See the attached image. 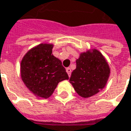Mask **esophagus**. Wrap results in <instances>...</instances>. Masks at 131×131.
Returning <instances> with one entry per match:
<instances>
[{
  "label": "esophagus",
  "instance_id": "obj_1",
  "mask_svg": "<svg viewBox=\"0 0 131 131\" xmlns=\"http://www.w3.org/2000/svg\"><path fill=\"white\" fill-rule=\"evenodd\" d=\"M66 71H67V74H68V75L69 76H70V75H71V69L70 68V67H67V69H66Z\"/></svg>",
  "mask_w": 131,
  "mask_h": 131
}]
</instances>
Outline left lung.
<instances>
[{
	"label": "left lung",
	"mask_w": 131,
	"mask_h": 131,
	"mask_svg": "<svg viewBox=\"0 0 131 131\" xmlns=\"http://www.w3.org/2000/svg\"><path fill=\"white\" fill-rule=\"evenodd\" d=\"M110 75V68L102 54L96 50L88 51L76 60L70 82L81 97L88 98L104 88Z\"/></svg>",
	"instance_id": "8db88e82"
}]
</instances>
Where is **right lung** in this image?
Segmentation results:
<instances>
[{"mask_svg":"<svg viewBox=\"0 0 131 131\" xmlns=\"http://www.w3.org/2000/svg\"><path fill=\"white\" fill-rule=\"evenodd\" d=\"M52 44H39L30 50L20 63L21 78L35 96L47 99L60 81L69 79L61 61L52 54Z\"/></svg>","mask_w":131,"mask_h":131,"instance_id":"1","label":"right lung"}]
</instances>
